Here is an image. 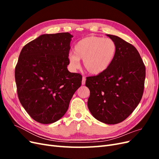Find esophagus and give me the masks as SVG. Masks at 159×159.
<instances>
[{
    "label": "esophagus",
    "mask_w": 159,
    "mask_h": 159,
    "mask_svg": "<svg viewBox=\"0 0 159 159\" xmlns=\"http://www.w3.org/2000/svg\"><path fill=\"white\" fill-rule=\"evenodd\" d=\"M85 80H86L85 77V76H83V77H82V81H81V83H82V85H84V84H85Z\"/></svg>",
    "instance_id": "obj_1"
}]
</instances>
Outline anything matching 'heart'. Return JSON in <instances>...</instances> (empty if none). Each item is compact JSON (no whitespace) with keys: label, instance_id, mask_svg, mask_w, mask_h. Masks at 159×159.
<instances>
[{"label":"heart","instance_id":"heart-1","mask_svg":"<svg viewBox=\"0 0 159 159\" xmlns=\"http://www.w3.org/2000/svg\"><path fill=\"white\" fill-rule=\"evenodd\" d=\"M74 52L68 56L71 69L78 68L80 59L83 60L84 66L88 73L98 75L112 64L116 55L117 45L110 38L91 36L77 42Z\"/></svg>","mask_w":159,"mask_h":159}]
</instances>
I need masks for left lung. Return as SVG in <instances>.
<instances>
[{
	"mask_svg": "<svg viewBox=\"0 0 159 159\" xmlns=\"http://www.w3.org/2000/svg\"><path fill=\"white\" fill-rule=\"evenodd\" d=\"M117 45L112 64L103 73L86 78L90 91L88 107L93 116L106 124L126 119L141 102L145 66L135 47L117 36L107 34Z\"/></svg>",
	"mask_w": 159,
	"mask_h": 159,
	"instance_id": "obj_1",
	"label": "left lung"
}]
</instances>
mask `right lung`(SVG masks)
Returning a JSON list of instances; mask_svg holds the SVG:
<instances>
[{"label": "right lung", "mask_w": 159, "mask_h": 159, "mask_svg": "<svg viewBox=\"0 0 159 159\" xmlns=\"http://www.w3.org/2000/svg\"><path fill=\"white\" fill-rule=\"evenodd\" d=\"M68 32L43 34L22 49L15 68L18 97L36 121L49 124L64 116L82 76L71 73Z\"/></svg>", "instance_id": "right-lung-1"}]
</instances>
